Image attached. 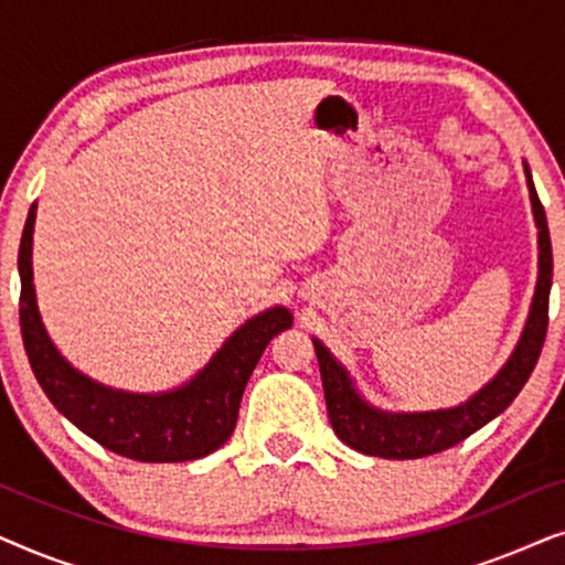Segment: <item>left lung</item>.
<instances>
[{"instance_id": "obj_1", "label": "left lung", "mask_w": 565, "mask_h": 565, "mask_svg": "<svg viewBox=\"0 0 565 565\" xmlns=\"http://www.w3.org/2000/svg\"><path fill=\"white\" fill-rule=\"evenodd\" d=\"M527 177L530 203L537 223V246H540V273L535 285V298H532L527 323L516 342L512 358L507 365L493 375V381L483 385L476 396L455 408H439V412L424 414H388L381 408L370 406L367 401L354 391V383L347 370L339 365L327 347L313 339L316 358H319L323 396H327L329 422L334 435L350 445L352 450L377 455V458L391 460H414L427 458V455L443 452L447 447L462 443V439L489 424L516 398L524 388L532 370L537 365L540 352L547 334V298H551L553 285V249L551 231H547L545 207L540 203L535 182H532L530 167L524 164Z\"/></svg>"}]
</instances>
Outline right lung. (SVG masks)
Returning <instances> with one entry per match:
<instances>
[{
  "instance_id": "obj_1",
  "label": "right lung",
  "mask_w": 565,
  "mask_h": 565,
  "mask_svg": "<svg viewBox=\"0 0 565 565\" xmlns=\"http://www.w3.org/2000/svg\"><path fill=\"white\" fill-rule=\"evenodd\" d=\"M33 203L20 238V329L30 367L53 406L107 450L141 462H184L211 455L234 435L252 370L269 339L292 327L288 308L254 316L190 383L167 393H126L95 383L61 358L45 331L33 285Z\"/></svg>"
}]
</instances>
